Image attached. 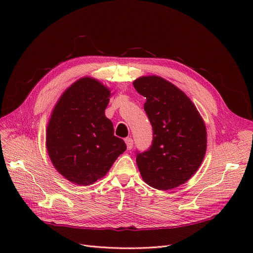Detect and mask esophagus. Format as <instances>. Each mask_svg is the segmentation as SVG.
<instances>
[{
  "label": "esophagus",
  "instance_id": "obj_1",
  "mask_svg": "<svg viewBox=\"0 0 253 253\" xmlns=\"http://www.w3.org/2000/svg\"><path fill=\"white\" fill-rule=\"evenodd\" d=\"M125 142H126V145H127V149L128 150H131L132 147H133V139H132L131 137L125 138Z\"/></svg>",
  "mask_w": 253,
  "mask_h": 253
}]
</instances>
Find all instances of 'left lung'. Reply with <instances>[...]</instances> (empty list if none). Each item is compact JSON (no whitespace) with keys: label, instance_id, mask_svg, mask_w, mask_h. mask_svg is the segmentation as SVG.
I'll return each mask as SVG.
<instances>
[{"label":"left lung","instance_id":"8db88e82","mask_svg":"<svg viewBox=\"0 0 253 253\" xmlns=\"http://www.w3.org/2000/svg\"><path fill=\"white\" fill-rule=\"evenodd\" d=\"M147 98L144 111L153 127L148 151H136L142 179L157 190H171L188 181L206 152V127L184 93L161 77H141L133 82Z\"/></svg>","mask_w":253,"mask_h":253}]
</instances>
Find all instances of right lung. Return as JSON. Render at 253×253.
Segmentation results:
<instances>
[{"label": "right lung", "instance_id": "right-lung-1", "mask_svg": "<svg viewBox=\"0 0 253 253\" xmlns=\"http://www.w3.org/2000/svg\"><path fill=\"white\" fill-rule=\"evenodd\" d=\"M111 91L94 79L83 78L65 90L47 127V151L60 174L88 185L103 177L126 151L123 139L104 116Z\"/></svg>", "mask_w": 253, "mask_h": 253}]
</instances>
